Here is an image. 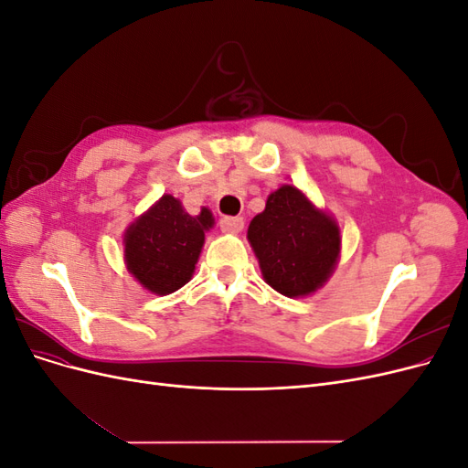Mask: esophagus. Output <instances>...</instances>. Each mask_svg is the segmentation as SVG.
I'll list each match as a JSON object with an SVG mask.
<instances>
[{
    "instance_id": "1",
    "label": "esophagus",
    "mask_w": 468,
    "mask_h": 468,
    "mask_svg": "<svg viewBox=\"0 0 468 468\" xmlns=\"http://www.w3.org/2000/svg\"><path fill=\"white\" fill-rule=\"evenodd\" d=\"M220 230L226 234H238L244 230V218L239 217H226L220 220Z\"/></svg>"
}]
</instances>
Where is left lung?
Segmentation results:
<instances>
[{"mask_svg": "<svg viewBox=\"0 0 468 468\" xmlns=\"http://www.w3.org/2000/svg\"><path fill=\"white\" fill-rule=\"evenodd\" d=\"M248 242L263 281L289 299L322 289L339 261L342 232L337 220L294 186L269 193L265 208L251 218Z\"/></svg>", "mask_w": 468, "mask_h": 468, "instance_id": "obj_1", "label": "left lung"}]
</instances>
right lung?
Returning <instances> with one entry per match:
<instances>
[{
  "label": "right lung",
  "mask_w": 468,
  "mask_h": 468,
  "mask_svg": "<svg viewBox=\"0 0 468 468\" xmlns=\"http://www.w3.org/2000/svg\"><path fill=\"white\" fill-rule=\"evenodd\" d=\"M215 226L210 208L189 215L174 195H162L136 217L122 234L124 265L148 292L165 296L191 281L205 246V232Z\"/></svg>",
  "instance_id": "1"
}]
</instances>
